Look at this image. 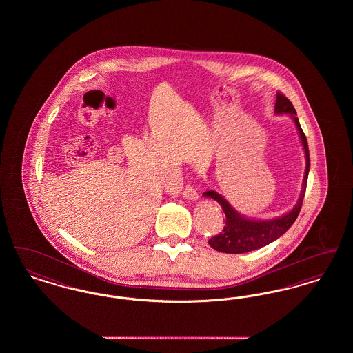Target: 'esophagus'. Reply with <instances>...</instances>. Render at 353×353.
Returning a JSON list of instances; mask_svg holds the SVG:
<instances>
[{"label":"esophagus","instance_id":"34e87169","mask_svg":"<svg viewBox=\"0 0 353 353\" xmlns=\"http://www.w3.org/2000/svg\"><path fill=\"white\" fill-rule=\"evenodd\" d=\"M183 197L185 199H188V200H197L199 199V193H197V190L194 189V186L193 185L188 184L184 188V190H183Z\"/></svg>","mask_w":353,"mask_h":353}]
</instances>
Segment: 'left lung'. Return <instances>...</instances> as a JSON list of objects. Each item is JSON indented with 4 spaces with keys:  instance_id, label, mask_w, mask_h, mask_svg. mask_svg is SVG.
<instances>
[{
    "instance_id": "obj_1",
    "label": "left lung",
    "mask_w": 353,
    "mask_h": 353,
    "mask_svg": "<svg viewBox=\"0 0 353 353\" xmlns=\"http://www.w3.org/2000/svg\"><path fill=\"white\" fill-rule=\"evenodd\" d=\"M275 112L276 114H290L296 124V128L302 139L303 148L305 153V173H304V183L299 201L296 202L295 208L281 219H270V221H255L248 219L238 214L230 203L222 199L219 193L213 190H208L203 193L205 197L214 199L219 202L226 216V225L222 229V233L212 236L208 243L217 252H226V254H242V252H252L259 248H263L271 243L272 241L278 239L281 235L291 228V225L298 219L301 209H302L303 199L305 193L308 170H310V153H308V144L305 134L303 132L301 123L296 118V111L292 103L285 98L282 92H276V101H275Z\"/></svg>"
}]
</instances>
